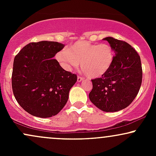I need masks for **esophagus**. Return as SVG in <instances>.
Masks as SVG:
<instances>
[{"mask_svg":"<svg viewBox=\"0 0 156 156\" xmlns=\"http://www.w3.org/2000/svg\"><path fill=\"white\" fill-rule=\"evenodd\" d=\"M84 78H83V77L81 76H78V79H77V80H78V82H80L82 81V80H83Z\"/></svg>","mask_w":156,"mask_h":156,"instance_id":"1","label":"esophagus"}]
</instances>
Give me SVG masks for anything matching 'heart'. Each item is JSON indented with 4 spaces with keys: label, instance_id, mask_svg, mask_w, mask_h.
I'll list each match as a JSON object with an SVG mask.
<instances>
[{
    "label": "heart",
    "instance_id": "heart-1",
    "mask_svg": "<svg viewBox=\"0 0 156 156\" xmlns=\"http://www.w3.org/2000/svg\"><path fill=\"white\" fill-rule=\"evenodd\" d=\"M114 52L107 43L94 44L78 40L68 46L67 50L57 52L55 58L65 70L70 71L80 66L87 77L99 78L111 67Z\"/></svg>",
    "mask_w": 156,
    "mask_h": 156
}]
</instances>
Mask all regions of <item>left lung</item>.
<instances>
[{"label":"left lung","mask_w":156,"mask_h":156,"mask_svg":"<svg viewBox=\"0 0 156 156\" xmlns=\"http://www.w3.org/2000/svg\"><path fill=\"white\" fill-rule=\"evenodd\" d=\"M115 53L113 63L101 78L92 79L89 99L95 106L106 112L128 107L136 97L142 81L140 56L126 42L113 37L103 39Z\"/></svg>","instance_id":"left-lung-1"}]
</instances>
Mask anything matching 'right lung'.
<instances>
[{
  "label": "right lung",
  "instance_id": "1",
  "mask_svg": "<svg viewBox=\"0 0 156 156\" xmlns=\"http://www.w3.org/2000/svg\"><path fill=\"white\" fill-rule=\"evenodd\" d=\"M64 47L57 42H31L14 59L12 76L13 94L19 105L34 117L56 115L64 108L69 92L77 81L53 58Z\"/></svg>",
  "mask_w": 156,
  "mask_h": 156
}]
</instances>
